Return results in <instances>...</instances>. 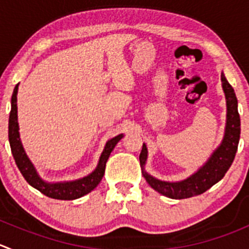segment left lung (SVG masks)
Instances as JSON below:
<instances>
[{
    "instance_id": "1",
    "label": "left lung",
    "mask_w": 249,
    "mask_h": 249,
    "mask_svg": "<svg viewBox=\"0 0 249 249\" xmlns=\"http://www.w3.org/2000/svg\"><path fill=\"white\" fill-rule=\"evenodd\" d=\"M221 81H223V89L225 92L226 106H228L225 136L218 149L212 154L209 160L196 174L180 182H165V181L157 180L153 176L148 175L146 171H142L148 185L163 196L173 199H183L198 196L220 181L232 164L240 141L241 120L235 91L226 80L224 74H221ZM146 159L147 148L146 144H143L140 153V164L142 166L146 163Z\"/></svg>"
}]
</instances>
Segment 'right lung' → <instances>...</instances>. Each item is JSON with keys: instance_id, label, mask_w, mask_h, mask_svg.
Wrapping results in <instances>:
<instances>
[{"instance_id": "1", "label": "right lung", "mask_w": 249, "mask_h": 249, "mask_svg": "<svg viewBox=\"0 0 249 249\" xmlns=\"http://www.w3.org/2000/svg\"><path fill=\"white\" fill-rule=\"evenodd\" d=\"M17 92H18V85L14 88L13 95H12V108L11 114H9V124H8V139L11 144V151L13 154V158L16 160L17 166L20 170L21 175L26 180L29 185L35 187L36 190L43 194L45 196L51 197L54 199H76L85 196L89 192L92 191L96 186L101 182L106 171V163L109 158L110 153L114 149L115 144L122 140L123 135H118L114 139L109 140L107 142L103 151L102 156L100 158L97 168L86 178H80L71 182H59V183H47L40 178V176L36 173L35 168L29 160L28 156L24 152L21 146L20 139H19V126H18V117H17Z\"/></svg>"}]
</instances>
